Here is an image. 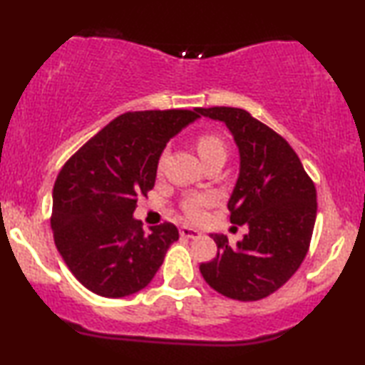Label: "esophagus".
Segmentation results:
<instances>
[{"instance_id": "esophagus-1", "label": "esophagus", "mask_w": 365, "mask_h": 365, "mask_svg": "<svg viewBox=\"0 0 365 365\" xmlns=\"http://www.w3.org/2000/svg\"><path fill=\"white\" fill-rule=\"evenodd\" d=\"M202 235V232L197 228H192V227H182L180 228V236L183 238H198V236Z\"/></svg>"}]
</instances>
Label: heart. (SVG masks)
<instances>
[{"label":"heart","mask_w":365,"mask_h":365,"mask_svg":"<svg viewBox=\"0 0 365 365\" xmlns=\"http://www.w3.org/2000/svg\"><path fill=\"white\" fill-rule=\"evenodd\" d=\"M197 150L200 153V157H202V160L215 155V153H225V155H227V145H225L223 138L220 137L218 133H212V132L202 133V135L197 138ZM163 158H165V155H162L160 160H158V170H162ZM212 203H213L212 195L208 193L192 195V197H188L183 202V212L188 218L198 220L202 218L205 208Z\"/></svg>","instance_id":"heart-1"}]
</instances>
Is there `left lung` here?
I'll list each match as a JSON object with an SVG mask.
<instances>
[{"mask_svg":"<svg viewBox=\"0 0 365 365\" xmlns=\"http://www.w3.org/2000/svg\"><path fill=\"white\" fill-rule=\"evenodd\" d=\"M223 122L240 152V173L228 200L230 222L246 225L236 246L212 235L218 253L200 264L203 279L236 301L273 294L296 273L309 250L316 223V187L279 133L236 107L197 109Z\"/></svg>","mask_w":365,"mask_h":365,"instance_id":"left-lung-1","label":"left lung"}]
</instances>
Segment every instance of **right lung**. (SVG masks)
I'll return each instance as SVG.
<instances>
[{
	"instance_id": "right-lung-1",
	"label": "right lung",
	"mask_w": 365,
	"mask_h": 365,
	"mask_svg": "<svg viewBox=\"0 0 365 365\" xmlns=\"http://www.w3.org/2000/svg\"><path fill=\"white\" fill-rule=\"evenodd\" d=\"M198 110L122 114L86 142L61 168L53 190L54 243L79 283L104 297H124L150 283L178 240L172 223L143 232L133 218L147 197L158 158Z\"/></svg>"
}]
</instances>
